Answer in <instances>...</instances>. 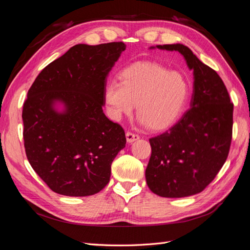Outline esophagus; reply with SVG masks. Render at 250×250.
<instances>
[{"label":"esophagus","instance_id":"1","mask_svg":"<svg viewBox=\"0 0 250 250\" xmlns=\"http://www.w3.org/2000/svg\"><path fill=\"white\" fill-rule=\"evenodd\" d=\"M125 137H126V141L129 142V144H131V142H134L139 139V136L137 134H134V133H131V132H126L125 133Z\"/></svg>","mask_w":250,"mask_h":250}]
</instances>
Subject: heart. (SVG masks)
I'll list each match as a JSON object with an SVG mask.
<instances>
[{"label": "heart", "mask_w": 250, "mask_h": 250, "mask_svg": "<svg viewBox=\"0 0 250 250\" xmlns=\"http://www.w3.org/2000/svg\"><path fill=\"white\" fill-rule=\"evenodd\" d=\"M120 83L105 85L104 102L114 120L131 115L137 104L142 124L154 131L165 130L179 118L188 104L189 83L183 74L159 63L138 62L124 68Z\"/></svg>", "instance_id": "obj_1"}]
</instances>
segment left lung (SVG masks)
Masks as SVG:
<instances>
[{
    "mask_svg": "<svg viewBox=\"0 0 250 250\" xmlns=\"http://www.w3.org/2000/svg\"><path fill=\"white\" fill-rule=\"evenodd\" d=\"M156 48L183 55L194 71V90L190 109L169 130L149 139L152 155L146 169V184L160 197H188L208 187L227 159L233 104L218 73L188 47L172 44Z\"/></svg>",
    "mask_w": 250,
    "mask_h": 250,
    "instance_id": "1",
    "label": "left lung"
}]
</instances>
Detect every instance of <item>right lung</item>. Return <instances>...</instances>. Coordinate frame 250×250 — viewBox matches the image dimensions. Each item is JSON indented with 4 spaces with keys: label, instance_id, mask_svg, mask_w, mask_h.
<instances>
[{
    "label": "right lung",
    "instance_id": "1",
    "mask_svg": "<svg viewBox=\"0 0 250 250\" xmlns=\"http://www.w3.org/2000/svg\"><path fill=\"white\" fill-rule=\"evenodd\" d=\"M125 50L123 42L75 45L42 69L28 91L22 113L27 158L60 195L101 191L125 146L124 129L103 111L106 76Z\"/></svg>",
    "mask_w": 250,
    "mask_h": 250
}]
</instances>
